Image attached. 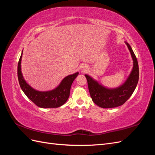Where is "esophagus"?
<instances>
[{"instance_id": "1", "label": "esophagus", "mask_w": 155, "mask_h": 155, "mask_svg": "<svg viewBox=\"0 0 155 155\" xmlns=\"http://www.w3.org/2000/svg\"><path fill=\"white\" fill-rule=\"evenodd\" d=\"M81 69H82L83 71H85V70L87 69V67H84V66H83V67H81Z\"/></svg>"}]
</instances>
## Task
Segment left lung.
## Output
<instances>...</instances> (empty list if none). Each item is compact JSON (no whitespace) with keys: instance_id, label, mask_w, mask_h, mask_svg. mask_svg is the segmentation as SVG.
<instances>
[{"instance_id":"8db88e82","label":"left lung","mask_w":155,"mask_h":155,"mask_svg":"<svg viewBox=\"0 0 155 155\" xmlns=\"http://www.w3.org/2000/svg\"><path fill=\"white\" fill-rule=\"evenodd\" d=\"M130 51L133 61L132 70L122 85L116 88H109L103 85L96 79L88 74H85L88 87L93 102L101 108L109 109L123 105L133 94L137 86L139 79L138 63L130 45L125 41Z\"/></svg>"}]
</instances>
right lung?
I'll use <instances>...</instances> for the list:
<instances>
[{
    "mask_svg": "<svg viewBox=\"0 0 155 155\" xmlns=\"http://www.w3.org/2000/svg\"><path fill=\"white\" fill-rule=\"evenodd\" d=\"M22 51L18 63L17 75L18 82L23 92L31 101L41 108H57L64 104L69 97L72 84L78 76L79 72H77L64 78L59 85L52 90L47 91L35 90L26 82L22 74Z\"/></svg>",
    "mask_w": 155,
    "mask_h": 155,
    "instance_id": "1",
    "label": "right lung"
}]
</instances>
